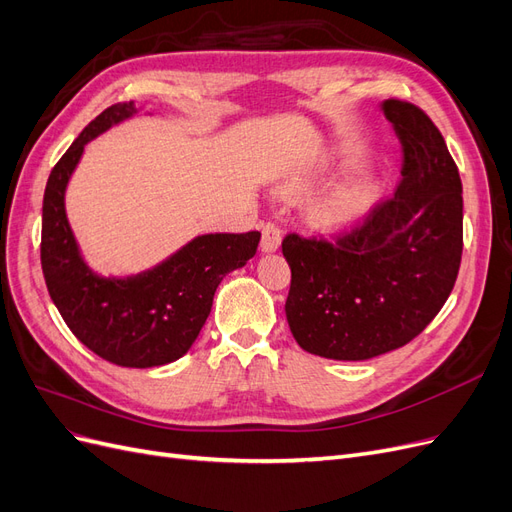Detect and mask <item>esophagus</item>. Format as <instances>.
<instances>
[{
	"label": "esophagus",
	"instance_id": "1",
	"mask_svg": "<svg viewBox=\"0 0 512 512\" xmlns=\"http://www.w3.org/2000/svg\"><path fill=\"white\" fill-rule=\"evenodd\" d=\"M282 241V230L275 222H267L262 224V239H260V247L262 252H275L280 247Z\"/></svg>",
	"mask_w": 512,
	"mask_h": 512
}]
</instances>
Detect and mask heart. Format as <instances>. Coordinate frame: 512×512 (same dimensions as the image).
<instances>
[{"mask_svg": "<svg viewBox=\"0 0 512 512\" xmlns=\"http://www.w3.org/2000/svg\"><path fill=\"white\" fill-rule=\"evenodd\" d=\"M361 203H363V192L359 188H344L324 200V203L316 209V218L322 224L342 222L359 211Z\"/></svg>", "mask_w": 512, "mask_h": 512, "instance_id": "obj_1", "label": "heart"}]
</instances>
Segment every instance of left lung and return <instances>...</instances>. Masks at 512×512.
I'll return each mask as SVG.
<instances>
[{
  "label": "left lung",
  "mask_w": 512,
  "mask_h": 512,
  "mask_svg": "<svg viewBox=\"0 0 512 512\" xmlns=\"http://www.w3.org/2000/svg\"><path fill=\"white\" fill-rule=\"evenodd\" d=\"M384 115L404 145L393 196L329 237L288 232L286 318L297 344L324 359L365 361L423 333L451 294L463 252L459 168L412 102Z\"/></svg>",
  "instance_id": "left-lung-1"
}]
</instances>
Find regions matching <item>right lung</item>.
Wrapping results in <instances>:
<instances>
[{
	"label": "right lung",
	"instance_id": "1",
	"mask_svg": "<svg viewBox=\"0 0 512 512\" xmlns=\"http://www.w3.org/2000/svg\"><path fill=\"white\" fill-rule=\"evenodd\" d=\"M134 111V102L108 106L53 166L42 200L40 262L51 299L81 344L119 367H158L192 348L215 288L256 254L260 232L196 237L156 269L134 277L91 271L66 218V185L91 138Z\"/></svg>",
	"mask_w": 512,
	"mask_h": 512
}]
</instances>
